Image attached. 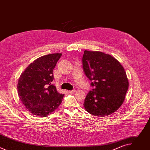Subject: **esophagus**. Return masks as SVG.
<instances>
[{"mask_svg": "<svg viewBox=\"0 0 150 150\" xmlns=\"http://www.w3.org/2000/svg\"><path fill=\"white\" fill-rule=\"evenodd\" d=\"M68 91V93H71V94H72V93H75V91H76V90L75 89H74L73 90H71V91Z\"/></svg>", "mask_w": 150, "mask_h": 150, "instance_id": "obj_1", "label": "esophagus"}]
</instances>
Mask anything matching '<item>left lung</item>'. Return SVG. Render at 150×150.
Here are the masks:
<instances>
[{
    "instance_id": "left-lung-1",
    "label": "left lung",
    "mask_w": 150,
    "mask_h": 150,
    "mask_svg": "<svg viewBox=\"0 0 150 150\" xmlns=\"http://www.w3.org/2000/svg\"><path fill=\"white\" fill-rule=\"evenodd\" d=\"M85 74L94 88L85 98L83 106L98 117L109 116L123 104L129 82L123 67L110 54L85 50L82 57Z\"/></svg>"
}]
</instances>
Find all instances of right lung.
Returning <instances> with one entry per match:
<instances>
[{"label":"right lung","mask_w":150,"mask_h":150,"mask_svg":"<svg viewBox=\"0 0 150 150\" xmlns=\"http://www.w3.org/2000/svg\"><path fill=\"white\" fill-rule=\"evenodd\" d=\"M61 56V53H54L37 59L19 78L17 85L19 98L34 115L47 116L62 101L64 94L58 93L52 84L53 69Z\"/></svg>","instance_id":"right-lung-1"}]
</instances>
